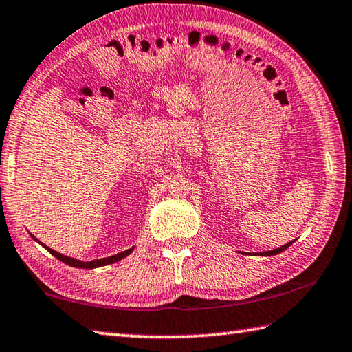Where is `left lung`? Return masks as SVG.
<instances>
[{
	"instance_id": "obj_1",
	"label": "left lung",
	"mask_w": 352,
	"mask_h": 352,
	"mask_svg": "<svg viewBox=\"0 0 352 352\" xmlns=\"http://www.w3.org/2000/svg\"><path fill=\"white\" fill-rule=\"evenodd\" d=\"M293 244V241L292 243H288V244H285V245H280V247H278V249H274V250H268V252H263L261 253V256H274V254H278V253H282L284 250H287L288 247H290Z\"/></svg>"
}]
</instances>
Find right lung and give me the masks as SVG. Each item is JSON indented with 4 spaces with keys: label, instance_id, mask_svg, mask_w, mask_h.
<instances>
[{
    "label": "right lung",
    "instance_id": "obj_1",
    "mask_svg": "<svg viewBox=\"0 0 352 352\" xmlns=\"http://www.w3.org/2000/svg\"><path fill=\"white\" fill-rule=\"evenodd\" d=\"M30 236L36 241V243H39L41 245L44 247V249H47L48 252H50L54 258H58L59 261H62V263L67 264V265H72V267H76V268H98V267H103V265H109V264H114L117 263V261H120L123 258H126L128 254H131V252L134 250V247H131V249L122 252V253H117V254H113V256H108V258H102V259H94V261H88V263H84V261L80 259H74V258H70V256H65V254H60L58 252H54L53 249H50V247L44 245L43 243H41L39 239L34 238L32 233Z\"/></svg>",
    "mask_w": 352,
    "mask_h": 352
}]
</instances>
